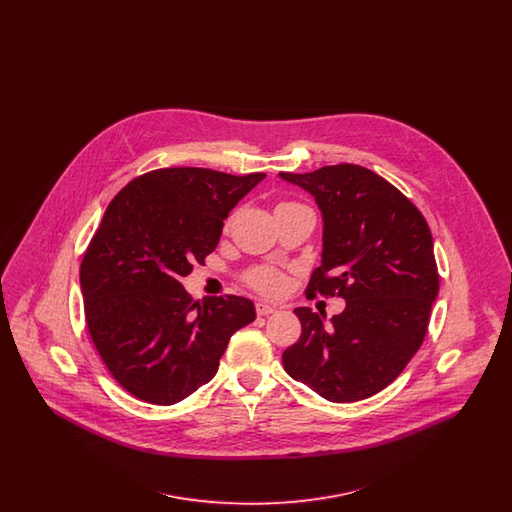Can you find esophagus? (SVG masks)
<instances>
[{
	"instance_id": "34e87169",
	"label": "esophagus",
	"mask_w": 512,
	"mask_h": 512,
	"mask_svg": "<svg viewBox=\"0 0 512 512\" xmlns=\"http://www.w3.org/2000/svg\"><path fill=\"white\" fill-rule=\"evenodd\" d=\"M255 311H257V315H259V317H267V315H272V313L276 311V307L261 301V303H257V305H255Z\"/></svg>"
}]
</instances>
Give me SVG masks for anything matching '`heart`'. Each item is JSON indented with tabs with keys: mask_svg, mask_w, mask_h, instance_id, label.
<instances>
[{
	"mask_svg": "<svg viewBox=\"0 0 512 512\" xmlns=\"http://www.w3.org/2000/svg\"><path fill=\"white\" fill-rule=\"evenodd\" d=\"M288 205H295V203H280L278 207H288ZM247 284H249L251 288H255L257 292L272 295V293H278L282 290V286H284V276H282L276 268H253V270H249V274H247Z\"/></svg>",
	"mask_w": 512,
	"mask_h": 512,
	"instance_id": "b5f03b06",
	"label": "heart"
}]
</instances>
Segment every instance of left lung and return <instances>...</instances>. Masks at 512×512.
<instances>
[{"label": "left lung", "mask_w": 512, "mask_h": 512, "mask_svg": "<svg viewBox=\"0 0 512 512\" xmlns=\"http://www.w3.org/2000/svg\"><path fill=\"white\" fill-rule=\"evenodd\" d=\"M280 178L313 195L322 213V263L307 295L345 299L328 326L309 307L293 311L301 338L282 363L328 401H361L390 386L426 336L439 292L428 222L409 197L359 165Z\"/></svg>", "instance_id": "left-lung-1"}]
</instances>
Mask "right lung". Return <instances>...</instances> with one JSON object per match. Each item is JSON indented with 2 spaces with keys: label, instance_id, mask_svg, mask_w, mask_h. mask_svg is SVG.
<instances>
[{
  "label": "right lung",
  "instance_id": "add662e5",
  "mask_svg": "<svg viewBox=\"0 0 512 512\" xmlns=\"http://www.w3.org/2000/svg\"><path fill=\"white\" fill-rule=\"evenodd\" d=\"M263 172L174 167L128 182L105 209L80 265L92 341L134 397L172 405L207 384L234 332L255 320L238 295L192 301L180 284L215 251L222 220Z\"/></svg>",
  "mask_w": 512,
  "mask_h": 512
}]
</instances>
